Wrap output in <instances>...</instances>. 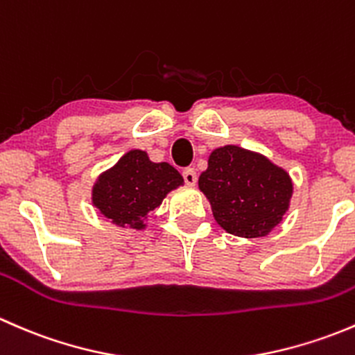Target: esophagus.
<instances>
[{"mask_svg":"<svg viewBox=\"0 0 355 355\" xmlns=\"http://www.w3.org/2000/svg\"><path fill=\"white\" fill-rule=\"evenodd\" d=\"M182 177H184L185 184L187 185H196V182H198V175H196L194 168H185V170L182 171Z\"/></svg>","mask_w":355,"mask_h":355,"instance_id":"esophagus-1","label":"esophagus"}]
</instances>
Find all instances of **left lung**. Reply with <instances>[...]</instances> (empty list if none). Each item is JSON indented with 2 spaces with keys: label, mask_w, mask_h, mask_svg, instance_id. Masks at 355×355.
<instances>
[{
  "label": "left lung",
  "mask_w": 355,
  "mask_h": 355,
  "mask_svg": "<svg viewBox=\"0 0 355 355\" xmlns=\"http://www.w3.org/2000/svg\"><path fill=\"white\" fill-rule=\"evenodd\" d=\"M199 189L211 202L218 225L245 239L270 234L292 198V180L284 168L237 146L211 153Z\"/></svg>",
  "instance_id": "left-lung-1"
}]
</instances>
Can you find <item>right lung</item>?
<instances>
[{
	"label": "right lung",
	"instance_id": "add662e5",
	"mask_svg": "<svg viewBox=\"0 0 355 355\" xmlns=\"http://www.w3.org/2000/svg\"><path fill=\"white\" fill-rule=\"evenodd\" d=\"M184 184L168 163H153L144 151H128L92 189V204L118 227L144 228V218L164 196Z\"/></svg>",
	"mask_w": 355,
	"mask_h": 355
}]
</instances>
